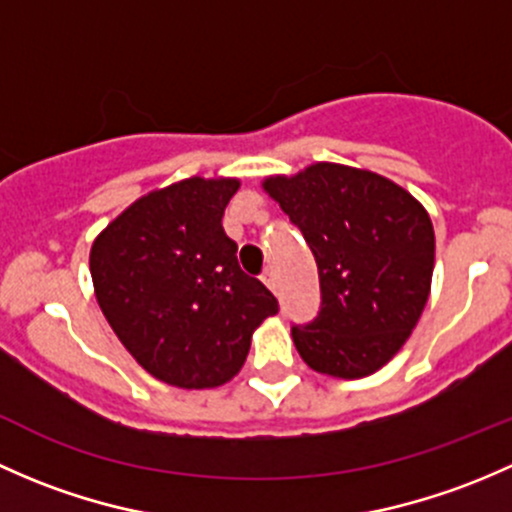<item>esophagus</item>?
<instances>
[{
  "label": "esophagus",
  "mask_w": 512,
  "mask_h": 512,
  "mask_svg": "<svg viewBox=\"0 0 512 512\" xmlns=\"http://www.w3.org/2000/svg\"><path fill=\"white\" fill-rule=\"evenodd\" d=\"M263 283H266L271 291H276V273H273V268H266V273H263Z\"/></svg>",
  "instance_id": "obj_1"
}]
</instances>
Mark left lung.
Returning a JSON list of instances; mask_svg holds the SVG:
<instances>
[{"mask_svg":"<svg viewBox=\"0 0 512 512\" xmlns=\"http://www.w3.org/2000/svg\"><path fill=\"white\" fill-rule=\"evenodd\" d=\"M261 187L318 263L323 303L313 323L293 325L298 355L330 377L377 372L409 340L431 293L436 241L424 204L392 179L335 162Z\"/></svg>","mask_w":512,"mask_h":512,"instance_id":"obj_1","label":"left lung"}]
</instances>
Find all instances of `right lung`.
I'll use <instances>...</instances> for the list:
<instances>
[{"mask_svg": "<svg viewBox=\"0 0 512 512\" xmlns=\"http://www.w3.org/2000/svg\"><path fill=\"white\" fill-rule=\"evenodd\" d=\"M234 177L152 189L91 246L96 300L135 362L160 382L212 389L244 367L251 335L278 300L236 261L221 217Z\"/></svg>", "mask_w": 512, "mask_h": 512, "instance_id": "add662e5", "label": "right lung"}]
</instances>
